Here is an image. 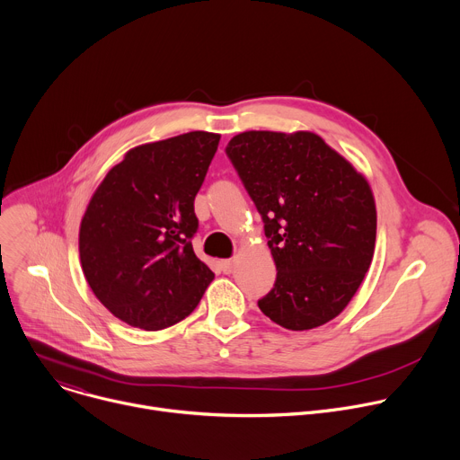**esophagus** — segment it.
Segmentation results:
<instances>
[{
	"label": "esophagus",
	"instance_id": "34e87169",
	"mask_svg": "<svg viewBox=\"0 0 460 460\" xmlns=\"http://www.w3.org/2000/svg\"><path fill=\"white\" fill-rule=\"evenodd\" d=\"M220 268H222V271L227 273V275L233 273V270H234V260H231V258H229V260H222V261H220Z\"/></svg>",
	"mask_w": 460,
	"mask_h": 460
}]
</instances>
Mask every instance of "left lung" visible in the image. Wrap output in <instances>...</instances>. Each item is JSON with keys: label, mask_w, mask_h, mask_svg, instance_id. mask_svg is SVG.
Wrapping results in <instances>:
<instances>
[{"label": "left lung", "mask_w": 460, "mask_h": 460, "mask_svg": "<svg viewBox=\"0 0 460 460\" xmlns=\"http://www.w3.org/2000/svg\"><path fill=\"white\" fill-rule=\"evenodd\" d=\"M226 153L264 220L279 271L258 307L291 332L333 320L360 288L375 252L367 180L309 130H245Z\"/></svg>", "instance_id": "1"}]
</instances>
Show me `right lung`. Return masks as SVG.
<instances>
[{"instance_id":"1","label":"right lung","mask_w":460,"mask_h":460,"mask_svg":"<svg viewBox=\"0 0 460 460\" xmlns=\"http://www.w3.org/2000/svg\"><path fill=\"white\" fill-rule=\"evenodd\" d=\"M220 135L192 130L130 149L94 190L80 260L96 298L121 322L158 332L189 316L215 273L194 254L200 190Z\"/></svg>"}]
</instances>
